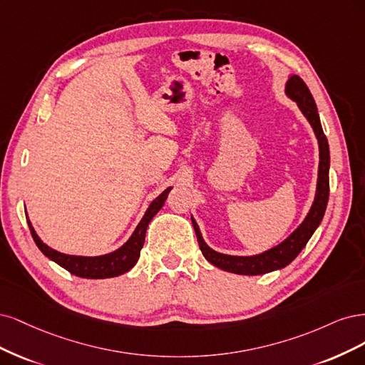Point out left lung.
<instances>
[{"label": "left lung", "mask_w": 365, "mask_h": 365, "mask_svg": "<svg viewBox=\"0 0 365 365\" xmlns=\"http://www.w3.org/2000/svg\"><path fill=\"white\" fill-rule=\"evenodd\" d=\"M285 92L291 100L297 103L299 109L304 116H307V120L314 128L317 139H319L320 165H319V182H317V192H315L314 203L304 221L289 235L284 242H280L279 245L273 247V249L255 256H230V255H222L212 250L203 241L202 233H200L195 220L191 218L200 250H202L203 256L210 264L229 273L256 276V274H265L269 272H274V269L287 267L288 264H291L294 259H296L297 255L303 250V247L307 245V242L312 237L315 229L319 227L324 215L327 200H329V165H331L327 138L323 133L320 116H319V112H317L315 101L312 98V93L308 89L307 83H304L299 76H291L289 80L287 81Z\"/></svg>", "instance_id": "1"}]
</instances>
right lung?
Listing matches in <instances>:
<instances>
[{"label": "right lung", "mask_w": 365, "mask_h": 365, "mask_svg": "<svg viewBox=\"0 0 365 365\" xmlns=\"http://www.w3.org/2000/svg\"><path fill=\"white\" fill-rule=\"evenodd\" d=\"M171 191V187H167L156 200H153L150 203L145 215L140 220L138 227L135 229L133 235L128 241L120 247L118 250H115L109 255H103V256H71V255H63L61 252H56L50 249L48 245L43 244L41 238L34 232L31 222L29 221V227L31 232V237L39 247V250L48 257V259L54 261L65 269H68L69 273L78 276V277H85V279H108V277H115L124 274L128 272L139 259V253L140 249H143L144 241H145V232L150 225V221L153 220L160 207L165 203V200L168 197V192Z\"/></svg>", "instance_id": "1"}]
</instances>
